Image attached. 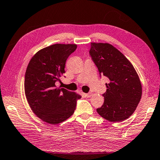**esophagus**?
<instances>
[{
	"mask_svg": "<svg viewBox=\"0 0 160 160\" xmlns=\"http://www.w3.org/2000/svg\"><path fill=\"white\" fill-rule=\"evenodd\" d=\"M84 95L85 96V97H87V98H90V97L92 96V93L89 92L88 93H84Z\"/></svg>",
	"mask_w": 160,
	"mask_h": 160,
	"instance_id": "34e87169",
	"label": "esophagus"
}]
</instances>
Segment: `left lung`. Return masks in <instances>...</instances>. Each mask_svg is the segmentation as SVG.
Returning <instances> with one entry per match:
<instances>
[{"label": "left lung", "mask_w": 160, "mask_h": 160, "mask_svg": "<svg viewBox=\"0 0 160 160\" xmlns=\"http://www.w3.org/2000/svg\"><path fill=\"white\" fill-rule=\"evenodd\" d=\"M89 54L100 75L109 79L105 101L96 109L106 120L121 122L129 118L142 98V87L137 71L123 53L108 43H91Z\"/></svg>", "instance_id": "1"}]
</instances>
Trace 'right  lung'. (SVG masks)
<instances>
[{"label":"right lung","mask_w":160,"mask_h":160,"mask_svg":"<svg viewBox=\"0 0 160 160\" xmlns=\"http://www.w3.org/2000/svg\"><path fill=\"white\" fill-rule=\"evenodd\" d=\"M77 48L76 44L56 43L41 49L31 58L25 75L27 101L40 119L55 125L73 114L81 96L56 87L55 82L65 73L66 61Z\"/></svg>","instance_id":"right-lung-1"}]
</instances>
